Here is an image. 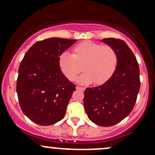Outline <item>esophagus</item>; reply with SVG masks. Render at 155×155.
Segmentation results:
<instances>
[{
  "mask_svg": "<svg viewBox=\"0 0 155 155\" xmlns=\"http://www.w3.org/2000/svg\"><path fill=\"white\" fill-rule=\"evenodd\" d=\"M76 90H81V91H84L85 90V87H79V86H76Z\"/></svg>",
  "mask_w": 155,
  "mask_h": 155,
  "instance_id": "obj_1",
  "label": "esophagus"
}]
</instances>
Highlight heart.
Wrapping results in <instances>:
<instances>
[{
	"instance_id": "heart-1",
	"label": "heart",
	"mask_w": 155,
	"mask_h": 155,
	"mask_svg": "<svg viewBox=\"0 0 155 155\" xmlns=\"http://www.w3.org/2000/svg\"><path fill=\"white\" fill-rule=\"evenodd\" d=\"M118 58L110 45L86 41L75 46L73 54L63 52L59 58V66L64 76L74 81L82 71L78 79L81 84H102L107 81L117 68ZM83 68H82V66Z\"/></svg>"
}]
</instances>
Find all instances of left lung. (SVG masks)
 <instances>
[{
  "mask_svg": "<svg viewBox=\"0 0 155 155\" xmlns=\"http://www.w3.org/2000/svg\"><path fill=\"white\" fill-rule=\"evenodd\" d=\"M116 51L118 62L111 77L104 84L85 90L84 106L92 122L110 127L128 116L140 90V70L136 58L124 41L104 38Z\"/></svg>",
  "mask_w": 155,
  "mask_h": 155,
  "instance_id": "obj_1",
  "label": "left lung"
}]
</instances>
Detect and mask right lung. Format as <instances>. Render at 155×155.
Masks as SVG:
<instances>
[{
  "mask_svg": "<svg viewBox=\"0 0 155 155\" xmlns=\"http://www.w3.org/2000/svg\"><path fill=\"white\" fill-rule=\"evenodd\" d=\"M76 41L61 38L38 41L21 61L17 81L19 106L35 123L51 125L65 116L76 85L63 74L59 58Z\"/></svg>",
  "mask_w": 155,
  "mask_h": 155,
  "instance_id": "1",
  "label": "right lung"
}]
</instances>
